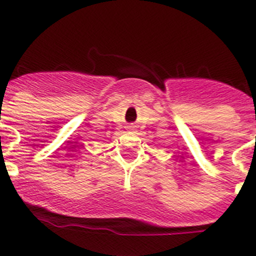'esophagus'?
<instances>
[{
	"mask_svg": "<svg viewBox=\"0 0 256 256\" xmlns=\"http://www.w3.org/2000/svg\"><path fill=\"white\" fill-rule=\"evenodd\" d=\"M128 128H130V130H134V128H136V125H135V124H130V125L128 126Z\"/></svg>",
	"mask_w": 256,
	"mask_h": 256,
	"instance_id": "obj_1",
	"label": "esophagus"
}]
</instances>
